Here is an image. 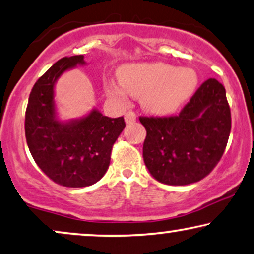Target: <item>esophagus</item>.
Returning a JSON list of instances; mask_svg holds the SVG:
<instances>
[{"instance_id":"34e87169","label":"esophagus","mask_w":254,"mask_h":254,"mask_svg":"<svg viewBox=\"0 0 254 254\" xmlns=\"http://www.w3.org/2000/svg\"><path fill=\"white\" fill-rule=\"evenodd\" d=\"M124 120H126L127 124H132V123L135 122V120H137V116H135V114L133 112H127L126 115H124Z\"/></svg>"}]
</instances>
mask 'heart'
I'll list each match as a JSON object with an SVG mask.
<instances>
[{
	"label": "heart",
	"mask_w": 254,
	"mask_h": 254,
	"mask_svg": "<svg viewBox=\"0 0 254 254\" xmlns=\"http://www.w3.org/2000/svg\"><path fill=\"white\" fill-rule=\"evenodd\" d=\"M120 83L105 81L107 94L126 99L127 92L139 96L140 105L153 115L173 114L192 95L198 84L197 74L189 67H176L162 62L132 63L121 66Z\"/></svg>",
	"instance_id": "b5f03b06"
}]
</instances>
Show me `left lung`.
Returning <instances> with one entry per match:
<instances>
[{
  "instance_id": "obj_1",
  "label": "left lung",
  "mask_w": 254,
  "mask_h": 254,
  "mask_svg": "<svg viewBox=\"0 0 254 254\" xmlns=\"http://www.w3.org/2000/svg\"><path fill=\"white\" fill-rule=\"evenodd\" d=\"M147 131L142 147L146 167L160 183H195L214 169L231 130L226 88L206 80L178 116L140 117Z\"/></svg>"
}]
</instances>
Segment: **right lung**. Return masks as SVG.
<instances>
[{"mask_svg":"<svg viewBox=\"0 0 254 254\" xmlns=\"http://www.w3.org/2000/svg\"><path fill=\"white\" fill-rule=\"evenodd\" d=\"M86 64L84 55L57 61L34 84L25 114L32 158L52 181L67 188L90 187L101 180L109 167L114 142L126 127L123 117L110 119L96 108L79 119H60L57 80L66 71Z\"/></svg>","mask_w":254,"mask_h":254,"instance_id":"1","label":"right lung"}]
</instances>
